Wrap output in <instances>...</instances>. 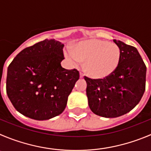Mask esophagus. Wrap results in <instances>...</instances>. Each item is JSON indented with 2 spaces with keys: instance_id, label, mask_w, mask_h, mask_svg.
<instances>
[{
  "instance_id": "34e87169",
  "label": "esophagus",
  "mask_w": 151,
  "mask_h": 151,
  "mask_svg": "<svg viewBox=\"0 0 151 151\" xmlns=\"http://www.w3.org/2000/svg\"><path fill=\"white\" fill-rule=\"evenodd\" d=\"M80 78H83V73H80Z\"/></svg>"
}]
</instances>
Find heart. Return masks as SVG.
Listing matches in <instances>:
<instances>
[{
	"label": "heart",
	"instance_id": "heart-1",
	"mask_svg": "<svg viewBox=\"0 0 151 151\" xmlns=\"http://www.w3.org/2000/svg\"><path fill=\"white\" fill-rule=\"evenodd\" d=\"M69 60L78 63L85 62L84 70L93 78H104L109 75L120 60V48L117 45L101 39H89L78 43L73 52L65 51Z\"/></svg>",
	"mask_w": 151,
	"mask_h": 151
}]
</instances>
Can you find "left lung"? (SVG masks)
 <instances>
[{"label": "left lung", "instance_id": "left-lung-1", "mask_svg": "<svg viewBox=\"0 0 151 151\" xmlns=\"http://www.w3.org/2000/svg\"><path fill=\"white\" fill-rule=\"evenodd\" d=\"M121 51L118 66L104 79L85 76L91 111L104 118H116L131 111L145 91L146 65L137 49L114 39Z\"/></svg>", "mask_w": 151, "mask_h": 151}]
</instances>
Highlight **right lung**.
Listing matches in <instances>:
<instances>
[{
  "label": "right lung",
  "instance_id": "obj_1",
  "mask_svg": "<svg viewBox=\"0 0 151 151\" xmlns=\"http://www.w3.org/2000/svg\"><path fill=\"white\" fill-rule=\"evenodd\" d=\"M63 47L59 41L45 39L22 50L9 64L6 94L21 114L48 120L65 109L80 74L77 69L61 66Z\"/></svg>",
  "mask_w": 151,
  "mask_h": 151
}]
</instances>
